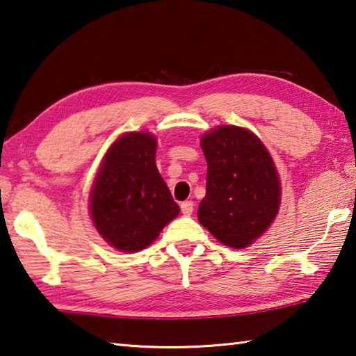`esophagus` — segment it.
<instances>
[{
	"instance_id": "1",
	"label": "esophagus",
	"mask_w": 356,
	"mask_h": 356,
	"mask_svg": "<svg viewBox=\"0 0 356 356\" xmlns=\"http://www.w3.org/2000/svg\"><path fill=\"white\" fill-rule=\"evenodd\" d=\"M180 210H182V214H184V216H191V214H193V210H194V204H193L191 200L182 202V204H180Z\"/></svg>"
}]
</instances>
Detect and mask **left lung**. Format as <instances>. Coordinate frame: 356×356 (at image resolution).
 Listing matches in <instances>:
<instances>
[{"instance_id": "left-lung-1", "label": "left lung", "mask_w": 356, "mask_h": 356, "mask_svg": "<svg viewBox=\"0 0 356 356\" xmlns=\"http://www.w3.org/2000/svg\"><path fill=\"white\" fill-rule=\"evenodd\" d=\"M207 159V194L197 218L216 239L245 248L275 220L281 182L273 159L252 131L232 124L202 137Z\"/></svg>"}]
</instances>
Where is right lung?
Listing matches in <instances>:
<instances>
[{
  "label": "right lung",
  "mask_w": 356,
  "mask_h": 356,
  "mask_svg": "<svg viewBox=\"0 0 356 356\" xmlns=\"http://www.w3.org/2000/svg\"><path fill=\"white\" fill-rule=\"evenodd\" d=\"M156 148L149 132L118 137L90 190L94 227L111 247L124 253L151 245L180 211L156 166Z\"/></svg>",
  "instance_id": "add662e5"
}]
</instances>
